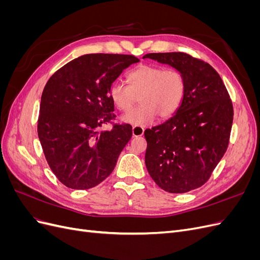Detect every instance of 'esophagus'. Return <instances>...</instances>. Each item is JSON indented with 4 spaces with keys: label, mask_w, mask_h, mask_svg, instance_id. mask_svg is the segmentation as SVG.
<instances>
[{
    "label": "esophagus",
    "mask_w": 260,
    "mask_h": 260,
    "mask_svg": "<svg viewBox=\"0 0 260 260\" xmlns=\"http://www.w3.org/2000/svg\"><path fill=\"white\" fill-rule=\"evenodd\" d=\"M143 133H144L143 127H139V125H135V127H132V136L133 137H141V136H143Z\"/></svg>",
    "instance_id": "obj_1"
}]
</instances>
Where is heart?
Segmentation results:
<instances>
[{
    "label": "heart",
    "instance_id": "heart-1",
    "mask_svg": "<svg viewBox=\"0 0 260 260\" xmlns=\"http://www.w3.org/2000/svg\"><path fill=\"white\" fill-rule=\"evenodd\" d=\"M128 85L114 83L109 98L121 113H127L139 98L141 105L122 117V121L139 125L152 123L157 116L165 120L182 105L186 92L184 75L177 69L140 65L127 75Z\"/></svg>",
    "mask_w": 260,
    "mask_h": 260
}]
</instances>
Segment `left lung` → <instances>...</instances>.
Wrapping results in <instances>:
<instances>
[{
	"instance_id": "obj_1",
	"label": "left lung",
	"mask_w": 260,
	"mask_h": 260,
	"mask_svg": "<svg viewBox=\"0 0 260 260\" xmlns=\"http://www.w3.org/2000/svg\"><path fill=\"white\" fill-rule=\"evenodd\" d=\"M151 58L182 73L186 92L170 119L144 131L145 165L164 191L186 193L207 182L224 155L233 121L225 85L208 62L181 52L149 53Z\"/></svg>"
}]
</instances>
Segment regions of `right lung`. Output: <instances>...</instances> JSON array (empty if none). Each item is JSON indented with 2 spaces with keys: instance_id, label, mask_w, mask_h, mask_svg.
Returning <instances> with one entry per match:
<instances>
[{
  "instance_id": "obj_1",
  "label": "right lung",
  "mask_w": 260,
  "mask_h": 260,
  "mask_svg": "<svg viewBox=\"0 0 260 260\" xmlns=\"http://www.w3.org/2000/svg\"><path fill=\"white\" fill-rule=\"evenodd\" d=\"M138 61L133 55L86 54L67 62L46 82L38 136L51 170L67 187L88 190L114 170L132 127L100 128L116 117L109 98L113 82Z\"/></svg>"
}]
</instances>
